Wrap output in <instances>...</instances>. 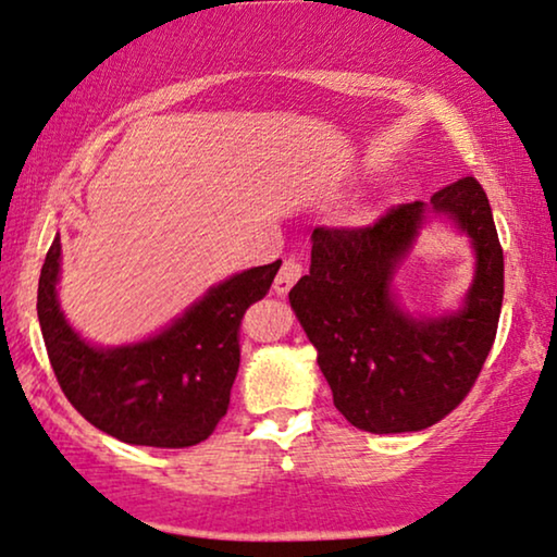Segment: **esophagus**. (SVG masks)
<instances>
[{
  "label": "esophagus",
  "mask_w": 557,
  "mask_h": 557,
  "mask_svg": "<svg viewBox=\"0 0 557 557\" xmlns=\"http://www.w3.org/2000/svg\"><path fill=\"white\" fill-rule=\"evenodd\" d=\"M300 274H302V264L295 257H287L283 267H280L277 277H274V285H272L274 295H280V298H283V295L290 293L293 285L300 280Z\"/></svg>",
  "instance_id": "1"
}]
</instances>
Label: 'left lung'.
Wrapping results in <instances>:
<instances>
[{"instance_id": "left-lung-1", "label": "left lung", "mask_w": 557, "mask_h": 557, "mask_svg": "<svg viewBox=\"0 0 557 557\" xmlns=\"http://www.w3.org/2000/svg\"><path fill=\"white\" fill-rule=\"evenodd\" d=\"M430 218L469 235L478 262L461 307L414 317L398 306L394 277ZM310 242V272L290 306L336 410L376 435L425 430L456 410L492 351L504 298L502 244L476 177L397 206L374 226L315 228Z\"/></svg>"}]
</instances>
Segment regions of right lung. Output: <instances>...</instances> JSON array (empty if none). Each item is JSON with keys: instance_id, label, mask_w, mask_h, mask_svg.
<instances>
[{"instance_id": "1", "label": "right lung", "mask_w": 557, "mask_h": 557, "mask_svg": "<svg viewBox=\"0 0 557 557\" xmlns=\"http://www.w3.org/2000/svg\"><path fill=\"white\" fill-rule=\"evenodd\" d=\"M280 264L232 274L137 344L96 346L58 302L55 234L37 285V318L63 395L91 425L132 446L188 448L206 441L228 410L242 318L264 298Z\"/></svg>"}]
</instances>
